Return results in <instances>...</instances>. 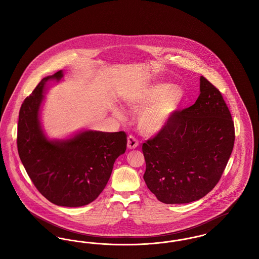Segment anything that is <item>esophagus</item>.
<instances>
[{
	"instance_id": "1",
	"label": "esophagus",
	"mask_w": 259,
	"mask_h": 259,
	"mask_svg": "<svg viewBox=\"0 0 259 259\" xmlns=\"http://www.w3.org/2000/svg\"><path fill=\"white\" fill-rule=\"evenodd\" d=\"M138 146H139V142L137 141V139H136L135 137L129 136V137L127 138V148H129V149H134V148H137Z\"/></svg>"
}]
</instances>
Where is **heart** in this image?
<instances>
[{"instance_id":"b5f03b06","label":"heart","mask_w":259,"mask_h":259,"mask_svg":"<svg viewBox=\"0 0 259 259\" xmlns=\"http://www.w3.org/2000/svg\"><path fill=\"white\" fill-rule=\"evenodd\" d=\"M185 98V89L181 85L156 82L124 97L123 102L129 111H139L136 120L139 131L144 135L155 136L171 122ZM114 114L122 116L119 110H115Z\"/></svg>"}]
</instances>
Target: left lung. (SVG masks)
<instances>
[{"label": "left lung", "instance_id": "8db88e82", "mask_svg": "<svg viewBox=\"0 0 259 259\" xmlns=\"http://www.w3.org/2000/svg\"><path fill=\"white\" fill-rule=\"evenodd\" d=\"M234 123L222 93L200 76L194 105L143 145L148 188L165 204L204 197L219 183L234 147Z\"/></svg>", "mask_w": 259, "mask_h": 259}]
</instances>
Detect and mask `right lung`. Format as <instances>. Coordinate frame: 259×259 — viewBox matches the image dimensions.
<instances>
[{"label":"right lung","instance_id":"obj_1","mask_svg":"<svg viewBox=\"0 0 259 259\" xmlns=\"http://www.w3.org/2000/svg\"><path fill=\"white\" fill-rule=\"evenodd\" d=\"M64 72L44 77L19 111L18 154L37 190L51 203L81 207L108 184L114 161L126 150L124 132L80 130L64 139H50L40 121L49 82H60Z\"/></svg>","mask_w":259,"mask_h":259}]
</instances>
